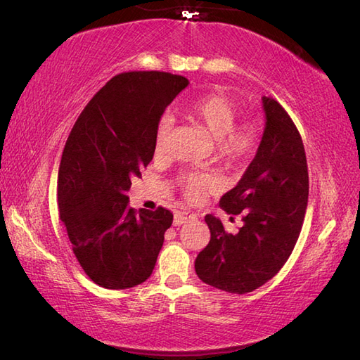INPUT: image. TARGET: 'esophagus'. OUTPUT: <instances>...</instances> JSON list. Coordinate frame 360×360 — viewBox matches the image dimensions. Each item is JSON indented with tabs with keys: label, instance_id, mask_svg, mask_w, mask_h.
I'll return each instance as SVG.
<instances>
[{
	"label": "esophagus",
	"instance_id": "obj_1",
	"mask_svg": "<svg viewBox=\"0 0 360 360\" xmlns=\"http://www.w3.org/2000/svg\"><path fill=\"white\" fill-rule=\"evenodd\" d=\"M197 219V214L194 212H189V211H177L174 215V225L175 226H180L183 223H188L191 220Z\"/></svg>",
	"mask_w": 360,
	"mask_h": 360
}]
</instances>
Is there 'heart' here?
I'll list each match as a JSON object with an SVG mask.
<instances>
[{"instance_id": "heart-1", "label": "heart", "mask_w": 360, "mask_h": 360, "mask_svg": "<svg viewBox=\"0 0 360 360\" xmlns=\"http://www.w3.org/2000/svg\"><path fill=\"white\" fill-rule=\"evenodd\" d=\"M189 114L202 123L215 139L217 153L228 162H243L259 148L260 129L257 123H237L238 108L225 94L215 92L194 100L189 106ZM172 129L171 115H163L157 127V149L167 145ZM180 185L189 200H198L210 186V180L203 174L185 171L180 175Z\"/></svg>"}]
</instances>
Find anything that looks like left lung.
I'll return each mask as SVG.
<instances>
[{
    "mask_svg": "<svg viewBox=\"0 0 360 360\" xmlns=\"http://www.w3.org/2000/svg\"><path fill=\"white\" fill-rule=\"evenodd\" d=\"M262 103L266 122L257 154L237 186L220 198L226 214H242L243 226L226 233L220 219L207 214L211 240L195 259L202 282L233 294L257 290L281 271L308 205L307 155L297 127L274 98Z\"/></svg>",
    "mask_w": 360,
    "mask_h": 360,
    "instance_id": "obj_1",
    "label": "left lung"
}]
</instances>
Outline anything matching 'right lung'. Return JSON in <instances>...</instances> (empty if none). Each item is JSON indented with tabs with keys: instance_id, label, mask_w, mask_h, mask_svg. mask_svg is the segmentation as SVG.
<instances>
[{
	"instance_id": "right-lung-1",
	"label": "right lung",
	"mask_w": 360,
	"mask_h": 360,
	"mask_svg": "<svg viewBox=\"0 0 360 360\" xmlns=\"http://www.w3.org/2000/svg\"><path fill=\"white\" fill-rule=\"evenodd\" d=\"M189 84L169 72H123L87 103L58 169V210L72 251L92 282L126 290L153 274L171 211H137L127 191L154 157L165 109Z\"/></svg>"
}]
</instances>
